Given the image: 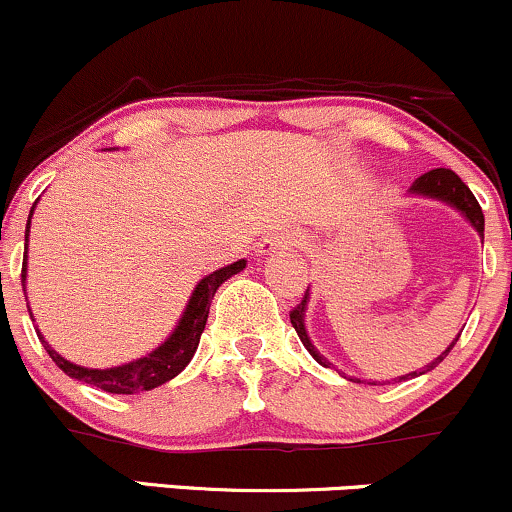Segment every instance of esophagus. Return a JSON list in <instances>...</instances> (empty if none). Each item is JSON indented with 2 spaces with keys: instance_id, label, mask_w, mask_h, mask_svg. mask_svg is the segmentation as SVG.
Instances as JSON below:
<instances>
[{
  "instance_id": "1",
  "label": "esophagus",
  "mask_w": 512,
  "mask_h": 512,
  "mask_svg": "<svg viewBox=\"0 0 512 512\" xmlns=\"http://www.w3.org/2000/svg\"><path fill=\"white\" fill-rule=\"evenodd\" d=\"M297 244H299L297 239H292V237H268L256 246V254L258 256H270V254H278V251L294 249Z\"/></svg>"
}]
</instances>
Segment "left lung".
I'll return each instance as SVG.
<instances>
[{"label":"left lung","instance_id":"1","mask_svg":"<svg viewBox=\"0 0 512 512\" xmlns=\"http://www.w3.org/2000/svg\"><path fill=\"white\" fill-rule=\"evenodd\" d=\"M407 194L422 196V198H434V201H441V203H446V206L455 208L462 215V218L470 222L474 230H477L484 237V213H482V206H479V203H477V198H474V194L470 191V186L462 182V179L453 170H446V167H438V170H431V172L422 174V177H419V179H414V184L410 186V191H407ZM309 299H311V292L306 290L302 304H297L292 309L290 321H292L294 330H297L299 340H302V345L306 347V350H309L311 357H314L321 366H330L328 359L316 350L314 342H311V338H309V333H306V306H309ZM458 338H460V335H458ZM458 338L450 342V345L446 347V352L438 354L434 362L426 364L424 369L412 371V374H405V376H398V378H393V381L400 383V381H407V378H417V376L426 374V371L436 369V366L441 364L443 359H446V354L453 350V345H455V342H458ZM350 381H354V378H350ZM357 383H359V378H357ZM371 386H376V383H371Z\"/></svg>","mask_w":512,"mask_h":512}]
</instances>
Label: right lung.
<instances>
[{
	"instance_id": "1",
	"label": "right lung",
	"mask_w": 512,
	"mask_h": 512,
	"mask_svg": "<svg viewBox=\"0 0 512 512\" xmlns=\"http://www.w3.org/2000/svg\"><path fill=\"white\" fill-rule=\"evenodd\" d=\"M38 206V201L30 208L28 222H26V256H23V270H21V282L26 285V273H28V232H30V218H33V210ZM246 268L244 258H239L237 263H230V266L213 270V273L206 275L203 280H198V285L191 292L189 302H186V309L182 318L177 321V326L170 335H167L165 342H160L153 352L143 354V357L134 359V362H126L119 366H110V369H88V366L74 364L69 359H64L62 354L54 352V347L42 338V333L35 328L38 338L45 347L47 354L52 357V362L64 371L66 376L76 378V381L88 383V386H95L105 393L114 395H134L143 393V390H153L162 386V383L172 381L174 376H179L186 369V364L191 362V357L196 354L198 342H201V333L206 328L210 302H213L215 292L225 280H230L232 275L242 273ZM26 292V287H23ZM33 316V311H30Z\"/></svg>"
}]
</instances>
